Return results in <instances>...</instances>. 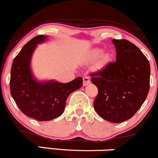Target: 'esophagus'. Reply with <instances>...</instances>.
Returning <instances> with one entry per match:
<instances>
[{"label": "esophagus", "instance_id": "34e87169", "mask_svg": "<svg viewBox=\"0 0 158 158\" xmlns=\"http://www.w3.org/2000/svg\"><path fill=\"white\" fill-rule=\"evenodd\" d=\"M90 83V80H89V78L85 76V77L83 78V85L86 86L87 85H88Z\"/></svg>", "mask_w": 158, "mask_h": 158}]
</instances>
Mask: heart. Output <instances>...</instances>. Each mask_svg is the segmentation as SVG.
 <instances>
[{
  "instance_id": "b5f03b06",
  "label": "heart",
  "mask_w": 158,
  "mask_h": 158,
  "mask_svg": "<svg viewBox=\"0 0 158 158\" xmlns=\"http://www.w3.org/2000/svg\"><path fill=\"white\" fill-rule=\"evenodd\" d=\"M102 53H103V50L100 48H94V49L91 50V52L89 54V60L91 61H94L97 59H98L100 56H101ZM112 60V55L110 53H105L103 54L100 58L99 61L98 62L96 66V68L98 70H102Z\"/></svg>"
}]
</instances>
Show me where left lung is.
Listing matches in <instances>:
<instances>
[{"label":"left lung","mask_w":158,"mask_h":158,"mask_svg":"<svg viewBox=\"0 0 158 158\" xmlns=\"http://www.w3.org/2000/svg\"><path fill=\"white\" fill-rule=\"evenodd\" d=\"M116 60L91 73L98 94L97 113L106 121L120 123L131 118L143 104L150 88V64L141 50L127 40H112Z\"/></svg>","instance_id":"obj_1"}]
</instances>
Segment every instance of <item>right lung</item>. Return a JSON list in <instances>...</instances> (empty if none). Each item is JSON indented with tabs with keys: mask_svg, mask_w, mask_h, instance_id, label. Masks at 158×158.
I'll return each instance as SVG.
<instances>
[{
	"mask_svg": "<svg viewBox=\"0 0 158 158\" xmlns=\"http://www.w3.org/2000/svg\"><path fill=\"white\" fill-rule=\"evenodd\" d=\"M46 38L38 35L26 43L13 59L10 73V93L15 103L25 115L39 121L52 120L62 115L69 95L82 86V77L67 83L39 82L33 78L31 55L37 44Z\"/></svg>",
	"mask_w": 158,
	"mask_h": 158,
	"instance_id": "right-lung-1",
	"label": "right lung"
}]
</instances>
